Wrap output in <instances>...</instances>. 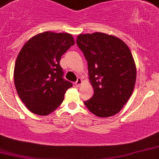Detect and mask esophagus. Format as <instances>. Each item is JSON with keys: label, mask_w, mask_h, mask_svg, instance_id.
Masks as SVG:
<instances>
[{"label": "esophagus", "mask_w": 159, "mask_h": 159, "mask_svg": "<svg viewBox=\"0 0 159 159\" xmlns=\"http://www.w3.org/2000/svg\"><path fill=\"white\" fill-rule=\"evenodd\" d=\"M81 84H82V80H81V78H78L77 79L76 82H75V86L76 87H80V86L81 85Z\"/></svg>", "instance_id": "obj_1"}]
</instances>
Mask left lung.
<instances>
[{
    "label": "left lung",
    "instance_id": "obj_1",
    "mask_svg": "<svg viewBox=\"0 0 159 159\" xmlns=\"http://www.w3.org/2000/svg\"><path fill=\"white\" fill-rule=\"evenodd\" d=\"M76 44L88 64L94 91L84 105L99 117L119 113L136 84V65L129 48L118 38L100 32L80 34Z\"/></svg>",
    "mask_w": 159,
    "mask_h": 159
}]
</instances>
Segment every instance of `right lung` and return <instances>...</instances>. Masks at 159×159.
Returning <instances> with one entry per match:
<instances>
[{
  "mask_svg": "<svg viewBox=\"0 0 159 159\" xmlns=\"http://www.w3.org/2000/svg\"><path fill=\"white\" fill-rule=\"evenodd\" d=\"M74 44L72 34L46 31L23 46L16 61L14 83L19 97L30 112L46 116L62 103L72 84L63 78L60 61Z\"/></svg>",
  "mask_w": 159,
  "mask_h": 159,
  "instance_id": "right-lung-1",
  "label": "right lung"
}]
</instances>
